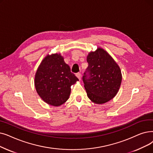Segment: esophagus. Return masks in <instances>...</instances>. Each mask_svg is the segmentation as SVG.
Returning <instances> with one entry per match:
<instances>
[{
    "instance_id": "esophagus-1",
    "label": "esophagus",
    "mask_w": 153,
    "mask_h": 153,
    "mask_svg": "<svg viewBox=\"0 0 153 153\" xmlns=\"http://www.w3.org/2000/svg\"><path fill=\"white\" fill-rule=\"evenodd\" d=\"M76 76L79 79V80H81V73H77Z\"/></svg>"
}]
</instances>
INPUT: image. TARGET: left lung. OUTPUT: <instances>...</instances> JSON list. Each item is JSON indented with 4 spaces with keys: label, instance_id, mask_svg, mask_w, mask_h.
I'll list each match as a JSON object with an SVG mask.
<instances>
[{
    "label": "left lung",
    "instance_id": "left-lung-1",
    "mask_svg": "<svg viewBox=\"0 0 153 153\" xmlns=\"http://www.w3.org/2000/svg\"><path fill=\"white\" fill-rule=\"evenodd\" d=\"M87 61L88 68L82 80L88 97L97 104L109 101L120 88L122 81L120 68L109 53L101 48L91 51Z\"/></svg>",
    "mask_w": 153,
    "mask_h": 153
}]
</instances>
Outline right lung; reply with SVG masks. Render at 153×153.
Here are the masks:
<instances>
[{"instance_id": "1", "label": "right lung", "mask_w": 153, "mask_h": 153, "mask_svg": "<svg viewBox=\"0 0 153 153\" xmlns=\"http://www.w3.org/2000/svg\"><path fill=\"white\" fill-rule=\"evenodd\" d=\"M79 81L61 54L46 56L36 72L34 84L39 96L47 104L59 106L68 101L71 85Z\"/></svg>"}]
</instances>
